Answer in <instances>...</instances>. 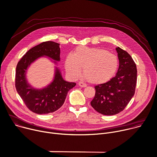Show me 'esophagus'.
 <instances>
[{
    "mask_svg": "<svg viewBox=\"0 0 157 157\" xmlns=\"http://www.w3.org/2000/svg\"><path fill=\"white\" fill-rule=\"evenodd\" d=\"M78 85H79V86H80V87H81V88H85V87H86V84H84V83L82 82H78Z\"/></svg>",
    "mask_w": 157,
    "mask_h": 157,
    "instance_id": "1",
    "label": "esophagus"
}]
</instances>
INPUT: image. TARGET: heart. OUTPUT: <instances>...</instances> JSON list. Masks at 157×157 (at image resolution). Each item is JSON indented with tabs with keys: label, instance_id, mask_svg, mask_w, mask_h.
<instances>
[{
	"label": "heart",
	"instance_id": "heart-1",
	"mask_svg": "<svg viewBox=\"0 0 157 157\" xmlns=\"http://www.w3.org/2000/svg\"><path fill=\"white\" fill-rule=\"evenodd\" d=\"M118 67L117 57L101 48L79 47L73 54L67 55L65 60V69L70 77L79 78L82 69L86 79L96 84L109 81Z\"/></svg>",
	"mask_w": 157,
	"mask_h": 157
}]
</instances>
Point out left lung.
<instances>
[{
	"instance_id": "1",
	"label": "left lung",
	"mask_w": 157,
	"mask_h": 157,
	"mask_svg": "<svg viewBox=\"0 0 157 157\" xmlns=\"http://www.w3.org/2000/svg\"><path fill=\"white\" fill-rule=\"evenodd\" d=\"M119 67L116 76L109 81L94 87L92 107L104 115H114L122 111L135 94L137 69L132 56L126 51L116 48Z\"/></svg>"
}]
</instances>
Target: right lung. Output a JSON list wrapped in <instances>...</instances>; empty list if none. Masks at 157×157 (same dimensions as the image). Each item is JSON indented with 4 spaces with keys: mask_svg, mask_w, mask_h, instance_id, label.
Listing matches in <instances>:
<instances>
[{
    "mask_svg": "<svg viewBox=\"0 0 157 157\" xmlns=\"http://www.w3.org/2000/svg\"><path fill=\"white\" fill-rule=\"evenodd\" d=\"M46 56L55 64L60 61L59 44L46 41L28 51L19 61L16 67V88L26 106L31 111L42 115L52 113L64 104L68 91L76 86L75 82L65 81L59 68L55 67L52 81L42 89L33 88L26 78L30 65L40 57Z\"/></svg>",
    "mask_w": 157,
    "mask_h": 157,
    "instance_id": "add662e5",
    "label": "right lung"
}]
</instances>
